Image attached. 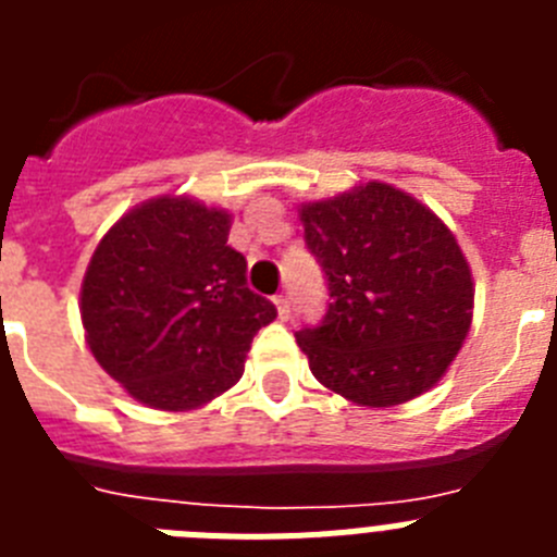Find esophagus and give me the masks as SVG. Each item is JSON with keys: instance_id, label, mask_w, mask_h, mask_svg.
I'll use <instances>...</instances> for the list:
<instances>
[{"instance_id": "1", "label": "esophagus", "mask_w": 557, "mask_h": 557, "mask_svg": "<svg viewBox=\"0 0 557 557\" xmlns=\"http://www.w3.org/2000/svg\"><path fill=\"white\" fill-rule=\"evenodd\" d=\"M273 304H275V309H278V318H282V321H287V318H289V298H287V295H275Z\"/></svg>"}]
</instances>
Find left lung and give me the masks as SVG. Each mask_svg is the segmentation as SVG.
I'll return each instance as SVG.
<instances>
[{
  "instance_id": "left-lung-1",
  "label": "left lung",
  "mask_w": 557,
  "mask_h": 557,
  "mask_svg": "<svg viewBox=\"0 0 557 557\" xmlns=\"http://www.w3.org/2000/svg\"><path fill=\"white\" fill-rule=\"evenodd\" d=\"M329 282L321 326L295 334L309 371L359 407H393L444 376L471 329L474 282L455 234L391 184L298 209Z\"/></svg>"
}]
</instances>
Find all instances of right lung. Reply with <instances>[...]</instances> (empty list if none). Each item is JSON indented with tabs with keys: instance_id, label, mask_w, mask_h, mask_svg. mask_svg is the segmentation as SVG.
Listing matches in <instances>:
<instances>
[{
	"instance_id": "obj_1",
	"label": "right lung",
	"mask_w": 557,
	"mask_h": 557,
	"mask_svg": "<svg viewBox=\"0 0 557 557\" xmlns=\"http://www.w3.org/2000/svg\"><path fill=\"white\" fill-rule=\"evenodd\" d=\"M231 214L186 195L136 206L97 245L81 287L86 343L152 410H195L239 382L275 307L248 287Z\"/></svg>"
}]
</instances>
